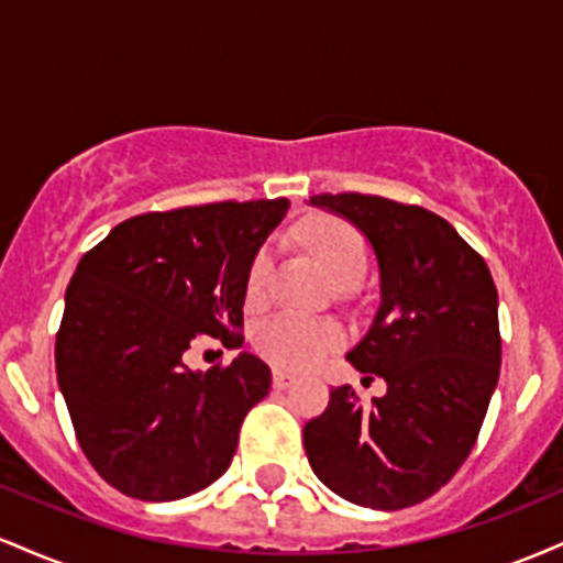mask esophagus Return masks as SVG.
Wrapping results in <instances>:
<instances>
[{
	"label": "esophagus",
	"mask_w": 563,
	"mask_h": 563,
	"mask_svg": "<svg viewBox=\"0 0 563 563\" xmlns=\"http://www.w3.org/2000/svg\"><path fill=\"white\" fill-rule=\"evenodd\" d=\"M290 384H296V376H290L286 371H275L273 373V386L275 389H288Z\"/></svg>",
	"instance_id": "obj_1"
}]
</instances>
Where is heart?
Segmentation results:
<instances>
[{"label":"heart","instance_id":"heart-1","mask_svg":"<svg viewBox=\"0 0 563 563\" xmlns=\"http://www.w3.org/2000/svg\"><path fill=\"white\" fill-rule=\"evenodd\" d=\"M301 241L314 256V262L325 269L331 280H341L346 275L365 273L367 251L363 238L339 219H309L299 230ZM269 269V251H260L249 273V296L256 299L262 294ZM341 344L339 325L325 320L301 318V314H277L262 322L256 331V349L269 363L290 367V371H307L322 363L328 352Z\"/></svg>","mask_w":563,"mask_h":563}]
</instances>
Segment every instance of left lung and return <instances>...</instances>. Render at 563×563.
Returning a JSON list of instances; mask_svg holds the SVG:
<instances>
[{"label":"left lung","instance_id":"1","mask_svg":"<svg viewBox=\"0 0 563 563\" xmlns=\"http://www.w3.org/2000/svg\"><path fill=\"white\" fill-rule=\"evenodd\" d=\"M309 206L346 219L371 243L378 309L346 360L386 380L373 405L349 384L331 389L325 412L303 426L309 466L354 506H416L463 466L495 394L493 275L450 222L421 206L360 192L314 196Z\"/></svg>","mask_w":563,"mask_h":563}]
</instances>
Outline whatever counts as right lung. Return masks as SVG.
<instances>
[{
  "instance_id": "add662e5",
  "label": "right lung",
  "mask_w": 563,
  "mask_h": 563,
  "mask_svg": "<svg viewBox=\"0 0 563 563\" xmlns=\"http://www.w3.org/2000/svg\"><path fill=\"white\" fill-rule=\"evenodd\" d=\"M288 198L132 217L81 256L55 344L57 384L84 455L111 487L179 500L230 468L245 412L273 373L256 354L192 371L200 335L241 349L256 254Z\"/></svg>"
}]
</instances>
